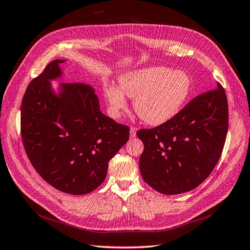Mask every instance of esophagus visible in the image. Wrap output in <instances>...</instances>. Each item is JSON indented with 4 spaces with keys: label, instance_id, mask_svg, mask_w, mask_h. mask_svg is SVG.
Wrapping results in <instances>:
<instances>
[{
    "label": "esophagus",
    "instance_id": "obj_1",
    "mask_svg": "<svg viewBox=\"0 0 250 250\" xmlns=\"http://www.w3.org/2000/svg\"><path fill=\"white\" fill-rule=\"evenodd\" d=\"M130 137L131 138L136 137V127L131 126V129H130Z\"/></svg>",
    "mask_w": 250,
    "mask_h": 250
}]
</instances>
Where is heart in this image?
<instances>
[{
	"mask_svg": "<svg viewBox=\"0 0 250 250\" xmlns=\"http://www.w3.org/2000/svg\"><path fill=\"white\" fill-rule=\"evenodd\" d=\"M121 89L106 83L104 94L112 115L118 117L126 109L127 97L134 98V109L145 123L159 125L176 116L190 93L191 80L181 70L147 67L119 76Z\"/></svg>",
	"mask_w": 250,
	"mask_h": 250,
	"instance_id": "heart-1",
	"label": "heart"
}]
</instances>
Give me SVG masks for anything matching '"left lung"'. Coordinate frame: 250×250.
I'll use <instances>...</instances> for the list:
<instances>
[{"label":"left lung","mask_w":250,"mask_h":250,"mask_svg":"<svg viewBox=\"0 0 250 250\" xmlns=\"http://www.w3.org/2000/svg\"><path fill=\"white\" fill-rule=\"evenodd\" d=\"M227 130V97L218 83L166 124L137 132L145 145L139 159L142 178L165 195L196 188L218 163Z\"/></svg>","instance_id":"left-lung-1"}]
</instances>
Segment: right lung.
Here are the masks:
<instances>
[{
  "mask_svg": "<svg viewBox=\"0 0 250 250\" xmlns=\"http://www.w3.org/2000/svg\"><path fill=\"white\" fill-rule=\"evenodd\" d=\"M66 61L55 60L29 83L21 105V134L31 165L47 183L70 195L101 185L109 161L129 140L130 127L105 116L90 84L51 81Z\"/></svg>",
  "mask_w": 250,
  "mask_h": 250,
  "instance_id": "right-lung-1",
  "label": "right lung"
}]
</instances>
